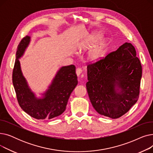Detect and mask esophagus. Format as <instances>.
Masks as SVG:
<instances>
[{
  "mask_svg": "<svg viewBox=\"0 0 153 153\" xmlns=\"http://www.w3.org/2000/svg\"><path fill=\"white\" fill-rule=\"evenodd\" d=\"M82 69H81V68H77V69H76V71L77 76L78 77H79L80 76H81V74H82Z\"/></svg>",
  "mask_w": 153,
  "mask_h": 153,
  "instance_id": "34e87169",
  "label": "esophagus"
}]
</instances>
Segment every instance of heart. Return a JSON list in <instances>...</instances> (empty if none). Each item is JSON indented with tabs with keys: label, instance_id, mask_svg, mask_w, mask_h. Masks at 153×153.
Masks as SVG:
<instances>
[{
	"label": "heart",
	"instance_id": "obj_1",
	"mask_svg": "<svg viewBox=\"0 0 153 153\" xmlns=\"http://www.w3.org/2000/svg\"><path fill=\"white\" fill-rule=\"evenodd\" d=\"M101 38V34L95 33L92 36L88 42V46L89 48L94 46L99 39ZM107 45L105 40H102L89 51L88 54V58L91 62H97L100 60L104 54V51Z\"/></svg>",
	"mask_w": 153,
	"mask_h": 153
}]
</instances>
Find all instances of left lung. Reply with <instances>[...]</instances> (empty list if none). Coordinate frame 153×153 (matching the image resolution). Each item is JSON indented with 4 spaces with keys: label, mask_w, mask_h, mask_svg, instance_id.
I'll list each match as a JSON object with an SVG mask.
<instances>
[{
    "label": "left lung",
    "mask_w": 153,
    "mask_h": 153,
    "mask_svg": "<svg viewBox=\"0 0 153 153\" xmlns=\"http://www.w3.org/2000/svg\"><path fill=\"white\" fill-rule=\"evenodd\" d=\"M87 68V93L99 114L118 118L137 102L142 67L131 43H124Z\"/></svg>",
    "instance_id": "1"
}]
</instances>
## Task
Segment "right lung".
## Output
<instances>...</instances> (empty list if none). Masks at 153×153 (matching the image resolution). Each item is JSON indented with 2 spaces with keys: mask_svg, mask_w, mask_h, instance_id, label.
<instances>
[{
  "mask_svg": "<svg viewBox=\"0 0 153 153\" xmlns=\"http://www.w3.org/2000/svg\"><path fill=\"white\" fill-rule=\"evenodd\" d=\"M30 42L26 36L20 42L12 74V82L19 105L31 117L38 120L51 119L65 111L70 95L77 85V77L74 65L61 67L56 73L42 98H38L29 87L23 76L19 60Z\"/></svg>",
  "mask_w": 153,
  "mask_h": 153,
  "instance_id": "add662e5",
  "label": "right lung"
}]
</instances>
